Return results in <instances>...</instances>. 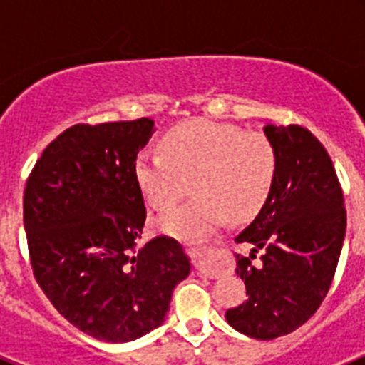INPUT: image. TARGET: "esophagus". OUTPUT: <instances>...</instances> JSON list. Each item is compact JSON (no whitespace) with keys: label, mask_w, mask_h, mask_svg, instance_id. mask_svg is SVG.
Wrapping results in <instances>:
<instances>
[{"label":"esophagus","mask_w":365,"mask_h":365,"mask_svg":"<svg viewBox=\"0 0 365 365\" xmlns=\"http://www.w3.org/2000/svg\"><path fill=\"white\" fill-rule=\"evenodd\" d=\"M214 250H215L214 247H201V248H197L195 252H193L195 269L199 270V274H202V276H208V278H219V276H222V272H225V269L210 265V263L206 261L208 259V256L214 252Z\"/></svg>","instance_id":"obj_1"}]
</instances>
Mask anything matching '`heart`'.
Segmentation results:
<instances>
[{
    "instance_id": "1",
    "label": "heart",
    "mask_w": 365,
    "mask_h": 365,
    "mask_svg": "<svg viewBox=\"0 0 365 365\" xmlns=\"http://www.w3.org/2000/svg\"><path fill=\"white\" fill-rule=\"evenodd\" d=\"M133 173L144 201L157 212L172 208L193 179L199 195L160 215L157 228L177 240L201 241L228 214L243 219L259 210L276 175V151L263 133L199 118L170 131L163 153H138Z\"/></svg>"
}]
</instances>
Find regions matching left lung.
Here are the masks:
<instances>
[{"instance_id":"obj_1","label":"left lung","mask_w":365,"mask_h":365,"mask_svg":"<svg viewBox=\"0 0 365 365\" xmlns=\"http://www.w3.org/2000/svg\"><path fill=\"white\" fill-rule=\"evenodd\" d=\"M276 175L265 205L235 237L250 257L235 256L248 299L228 309V325L256 340H274L303 325L320 307L346 237L344 193L331 157L302 125H265ZM264 250L262 263L252 259Z\"/></svg>"}]
</instances>
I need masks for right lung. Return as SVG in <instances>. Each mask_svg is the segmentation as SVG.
Returning <instances> with one entry per match:
<instances>
[{
  "instance_id": "1",
  "label": "right lung",
  "mask_w": 365,
  "mask_h": 365,
  "mask_svg": "<svg viewBox=\"0 0 365 365\" xmlns=\"http://www.w3.org/2000/svg\"><path fill=\"white\" fill-rule=\"evenodd\" d=\"M153 133L151 118L73 125L45 148L25 186L36 282L69 324L109 344L163 325L192 267L172 237L138 245L146 208L133 168Z\"/></svg>"
}]
</instances>
